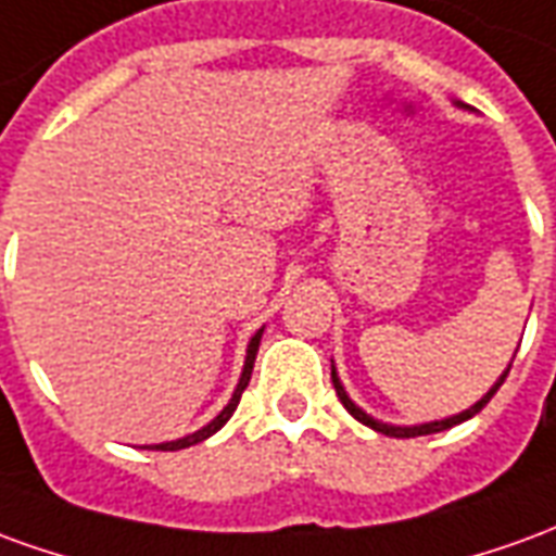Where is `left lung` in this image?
Returning a JSON list of instances; mask_svg holds the SVG:
<instances>
[{"mask_svg": "<svg viewBox=\"0 0 556 556\" xmlns=\"http://www.w3.org/2000/svg\"><path fill=\"white\" fill-rule=\"evenodd\" d=\"M455 104H458V108H464V110H470V108H467V104H460V101H455ZM509 368H511V362H509V365H506V371H503L497 377V383L491 386L485 395L476 401L473 407H467V410L455 413V416H446V419H434V422H422V425H389V422H380V419H374L371 413L362 410L359 404H356V401H353V397L348 395V389H344V383H341V377H338V371H334V365H332V383H334V392H338V397H341V404L348 407L350 416H353V419H359L362 425H368V428H374L377 434H386V437H422V434H437V431H446V428H452V425L473 419L476 413L482 410L488 401L494 397V392H497L500 386H503V380H506V374H509Z\"/></svg>", "mask_w": 556, "mask_h": 556, "instance_id": "obj_1", "label": "left lung"}]
</instances>
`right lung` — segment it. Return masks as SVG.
Wrapping results in <instances>:
<instances>
[{"mask_svg":"<svg viewBox=\"0 0 556 556\" xmlns=\"http://www.w3.org/2000/svg\"><path fill=\"white\" fill-rule=\"evenodd\" d=\"M260 338H263V329H257V332L251 334V341H248L245 365H242V374H239V383H236L233 397L227 401V407H224V410L218 413V416H215L212 422L203 425L200 431H194V434H185V437H179V440H167V443H155V446H149V448H161V452H176V448H188V446H194V443H203V440H208V437L215 434V431H222L224 425H227V419H230L236 407H239V397H242L248 380H251V371H254V359H257Z\"/></svg>","mask_w":556,"mask_h":556,"instance_id":"1","label":"right lung"}]
</instances>
